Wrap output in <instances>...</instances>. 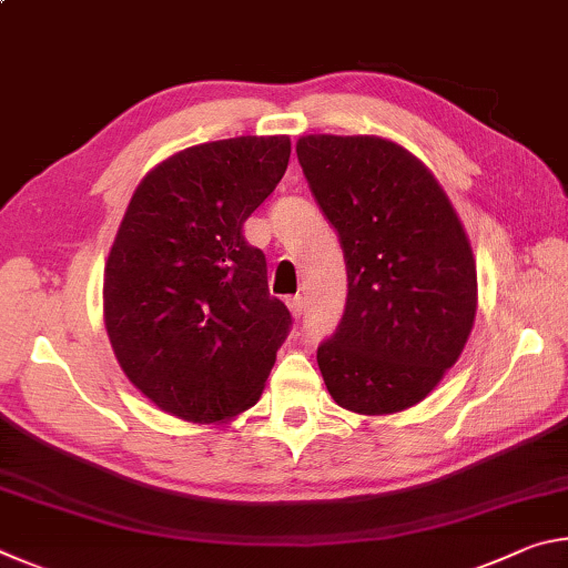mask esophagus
<instances>
[{
  "instance_id": "34e87169",
  "label": "esophagus",
  "mask_w": 568,
  "mask_h": 568,
  "mask_svg": "<svg viewBox=\"0 0 568 568\" xmlns=\"http://www.w3.org/2000/svg\"><path fill=\"white\" fill-rule=\"evenodd\" d=\"M287 311H291V315H293L295 321L301 318L303 311H305V305H303V297H301V295H293V297H287Z\"/></svg>"
}]
</instances>
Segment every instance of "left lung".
I'll list each match as a JSON object with an SVG mask.
<instances>
[{"label":"left lung","mask_w":568,"mask_h":568,"mask_svg":"<svg viewBox=\"0 0 568 568\" xmlns=\"http://www.w3.org/2000/svg\"><path fill=\"white\" fill-rule=\"evenodd\" d=\"M295 152L348 267L341 325L318 348L325 386L361 416L416 406L474 328L478 283L466 230L434 172L398 142L305 134Z\"/></svg>","instance_id":"1"}]
</instances>
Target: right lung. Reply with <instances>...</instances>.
I'll return each mask as SVG.
<instances>
[{
	"instance_id": "1",
	"label": "right lung",
	"mask_w": 568,
	"mask_h": 568,
	"mask_svg": "<svg viewBox=\"0 0 568 568\" xmlns=\"http://www.w3.org/2000/svg\"><path fill=\"white\" fill-rule=\"evenodd\" d=\"M287 160V134L205 142L132 192L104 265V328L124 376L170 416L223 423L263 396L293 321L243 223Z\"/></svg>"
}]
</instances>
